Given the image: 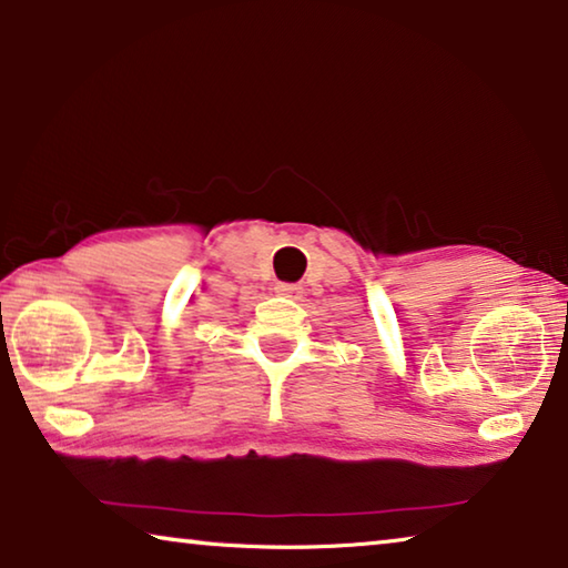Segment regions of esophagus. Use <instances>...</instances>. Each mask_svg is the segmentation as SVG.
<instances>
[{
	"label": "esophagus",
	"instance_id": "1",
	"mask_svg": "<svg viewBox=\"0 0 568 568\" xmlns=\"http://www.w3.org/2000/svg\"><path fill=\"white\" fill-rule=\"evenodd\" d=\"M275 293L283 295V297H297V295H301V287L293 285V283H277Z\"/></svg>",
	"mask_w": 568,
	"mask_h": 568
}]
</instances>
